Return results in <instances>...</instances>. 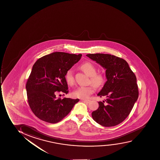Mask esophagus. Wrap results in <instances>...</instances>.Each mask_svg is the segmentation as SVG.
<instances>
[{
	"label": "esophagus",
	"instance_id": "1",
	"mask_svg": "<svg viewBox=\"0 0 160 160\" xmlns=\"http://www.w3.org/2000/svg\"><path fill=\"white\" fill-rule=\"evenodd\" d=\"M82 100L84 102H86V103H89L90 102V100H89V99H82Z\"/></svg>",
	"mask_w": 160,
	"mask_h": 160
}]
</instances>
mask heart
I'll use <instances>...</instances> for the list:
<instances>
[{
    "instance_id": "heart-1",
    "label": "heart",
    "mask_w": 160,
    "mask_h": 160,
    "mask_svg": "<svg viewBox=\"0 0 160 160\" xmlns=\"http://www.w3.org/2000/svg\"><path fill=\"white\" fill-rule=\"evenodd\" d=\"M82 70L87 75L90 77L91 83L94 87L99 88L102 86L105 82V77L101 73H97L96 68L90 62H85L81 66ZM66 82L69 85H72L75 83L73 71L71 69L68 70L65 75ZM93 92L92 86L78 87L72 92V96L75 98L86 99Z\"/></svg>"
}]
</instances>
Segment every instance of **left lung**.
Segmentation results:
<instances>
[{
	"label": "left lung",
	"instance_id": "obj_1",
	"mask_svg": "<svg viewBox=\"0 0 160 160\" xmlns=\"http://www.w3.org/2000/svg\"><path fill=\"white\" fill-rule=\"evenodd\" d=\"M87 56L106 69V81L97 96L106 99L98 102L92 113L94 121L105 127L122 122L129 115L139 96L137 78L125 60L110 54Z\"/></svg>",
	"mask_w": 160,
	"mask_h": 160
}]
</instances>
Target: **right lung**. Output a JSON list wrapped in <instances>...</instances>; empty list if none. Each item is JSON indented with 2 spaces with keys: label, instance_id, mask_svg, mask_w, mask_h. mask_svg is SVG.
Instances as JSON below:
<instances>
[{
  "label": "right lung",
  "instance_id": "right-lung-1",
  "mask_svg": "<svg viewBox=\"0 0 160 160\" xmlns=\"http://www.w3.org/2000/svg\"><path fill=\"white\" fill-rule=\"evenodd\" d=\"M82 54L52 52L33 65L26 89L32 112L40 119L55 123L67 116L78 99L56 98L58 92H68L66 72L79 61Z\"/></svg>",
  "mask_w": 160,
  "mask_h": 160
}]
</instances>
